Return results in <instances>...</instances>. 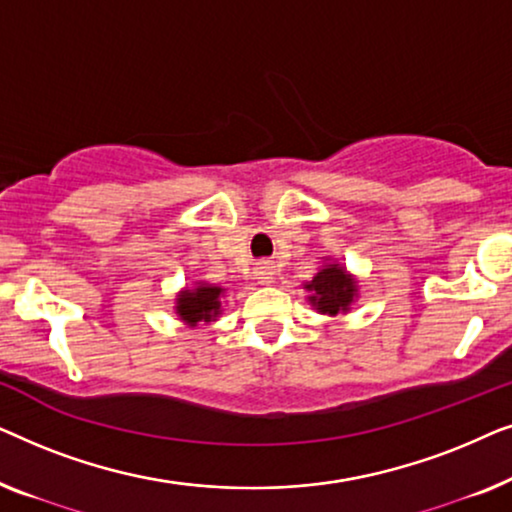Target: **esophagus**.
Returning <instances> with one entry per match:
<instances>
[{"instance_id":"obj_1","label":"esophagus","mask_w":512,"mask_h":512,"mask_svg":"<svg viewBox=\"0 0 512 512\" xmlns=\"http://www.w3.org/2000/svg\"><path fill=\"white\" fill-rule=\"evenodd\" d=\"M254 277L261 284H272V282H275V265H272V263H258Z\"/></svg>"}]
</instances>
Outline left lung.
<instances>
[{"label": "left lung", "mask_w": 512, "mask_h": 512, "mask_svg": "<svg viewBox=\"0 0 512 512\" xmlns=\"http://www.w3.org/2000/svg\"><path fill=\"white\" fill-rule=\"evenodd\" d=\"M305 289L312 291L310 300L319 312L338 314L345 312L349 303H352L356 284L345 275V270L338 268V265H328V268L314 275L310 284H305Z\"/></svg>", "instance_id": "left-lung-1"}]
</instances>
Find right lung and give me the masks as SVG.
<instances>
[{
	"label": "right lung",
	"mask_w": 512,
	"mask_h": 512,
	"mask_svg": "<svg viewBox=\"0 0 512 512\" xmlns=\"http://www.w3.org/2000/svg\"><path fill=\"white\" fill-rule=\"evenodd\" d=\"M221 298H223L221 286L202 284L195 291L181 293L177 312L179 317L191 326L198 324V321H212L216 314L221 312Z\"/></svg>",
	"instance_id": "1"
}]
</instances>
